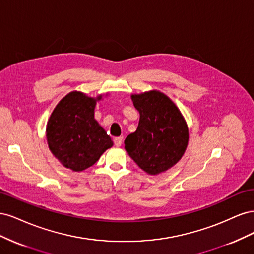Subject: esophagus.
<instances>
[{
    "label": "esophagus",
    "mask_w": 254,
    "mask_h": 254,
    "mask_svg": "<svg viewBox=\"0 0 254 254\" xmlns=\"http://www.w3.org/2000/svg\"><path fill=\"white\" fill-rule=\"evenodd\" d=\"M122 143H123V136H118V137H115L114 139V144H115V146H121L122 145Z\"/></svg>",
    "instance_id": "esophagus-1"
}]
</instances>
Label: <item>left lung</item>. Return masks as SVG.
<instances>
[{"instance_id":"8db88e82","label":"left lung","mask_w":254,"mask_h":254,"mask_svg":"<svg viewBox=\"0 0 254 254\" xmlns=\"http://www.w3.org/2000/svg\"><path fill=\"white\" fill-rule=\"evenodd\" d=\"M131 98L140 121L135 131L125 139V149L149 175L165 172L187 149V123L177 106L159 91L134 94Z\"/></svg>"}]
</instances>
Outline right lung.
<instances>
[{
  "label": "right lung",
  "mask_w": 254,
  "mask_h": 254,
  "mask_svg": "<svg viewBox=\"0 0 254 254\" xmlns=\"http://www.w3.org/2000/svg\"><path fill=\"white\" fill-rule=\"evenodd\" d=\"M97 98L71 92L54 109L47 126L52 153L64 166L81 172L95 164L113 142L94 119Z\"/></svg>",
  "instance_id": "1"
}]
</instances>
